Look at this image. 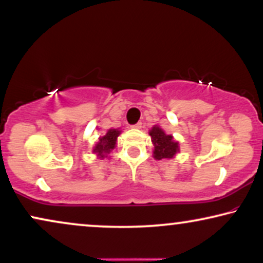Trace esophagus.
<instances>
[{
    "label": "esophagus",
    "instance_id": "esophagus-1",
    "mask_svg": "<svg viewBox=\"0 0 263 263\" xmlns=\"http://www.w3.org/2000/svg\"><path fill=\"white\" fill-rule=\"evenodd\" d=\"M141 127H142V123H141V122H139V123H136V124L133 125L132 128H134V129H140Z\"/></svg>",
    "mask_w": 263,
    "mask_h": 263
}]
</instances>
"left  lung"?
Segmentation results:
<instances>
[{
  "instance_id": "8db88e82",
  "label": "left lung",
  "mask_w": 263,
  "mask_h": 263,
  "mask_svg": "<svg viewBox=\"0 0 263 263\" xmlns=\"http://www.w3.org/2000/svg\"><path fill=\"white\" fill-rule=\"evenodd\" d=\"M148 134L154 146L153 158L156 160L172 159L179 153V142L172 135L166 134L159 125H153Z\"/></svg>"
}]
</instances>
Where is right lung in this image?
I'll list each match as a JSON object with an SVG mask.
<instances>
[{
	"mask_svg": "<svg viewBox=\"0 0 263 263\" xmlns=\"http://www.w3.org/2000/svg\"><path fill=\"white\" fill-rule=\"evenodd\" d=\"M122 130H120V129H109L105 135L100 136L98 139V142L96 143L95 147H93L92 152L95 153L97 157L100 158V159L109 157L111 151L116 147L117 138L120 136Z\"/></svg>",
	"mask_w": 263,
	"mask_h": 263,
	"instance_id": "1",
	"label": "right lung"
}]
</instances>
